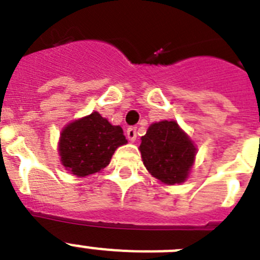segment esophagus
Wrapping results in <instances>:
<instances>
[{"instance_id": "obj_1", "label": "esophagus", "mask_w": 260, "mask_h": 260, "mask_svg": "<svg viewBox=\"0 0 260 260\" xmlns=\"http://www.w3.org/2000/svg\"><path fill=\"white\" fill-rule=\"evenodd\" d=\"M126 137H127V139L130 140V142H135V139H137V127L130 126V127L126 130Z\"/></svg>"}]
</instances>
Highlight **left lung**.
Returning a JSON list of instances; mask_svg holds the SVG:
<instances>
[{
  "label": "left lung",
  "mask_w": 260,
  "mask_h": 260,
  "mask_svg": "<svg viewBox=\"0 0 260 260\" xmlns=\"http://www.w3.org/2000/svg\"><path fill=\"white\" fill-rule=\"evenodd\" d=\"M139 151L147 170L162 184L185 182L196 158L197 148L177 121L152 123L142 137Z\"/></svg>",
  "instance_id": "obj_1"
}]
</instances>
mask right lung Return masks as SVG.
<instances>
[{
	"instance_id": "add662e5",
	"label": "right lung",
	"mask_w": 260,
	"mask_h": 260,
	"mask_svg": "<svg viewBox=\"0 0 260 260\" xmlns=\"http://www.w3.org/2000/svg\"><path fill=\"white\" fill-rule=\"evenodd\" d=\"M126 143L121 126L112 125L101 113L92 112L64 126L58 151L66 170L82 178L108 166L114 151Z\"/></svg>"
}]
</instances>
